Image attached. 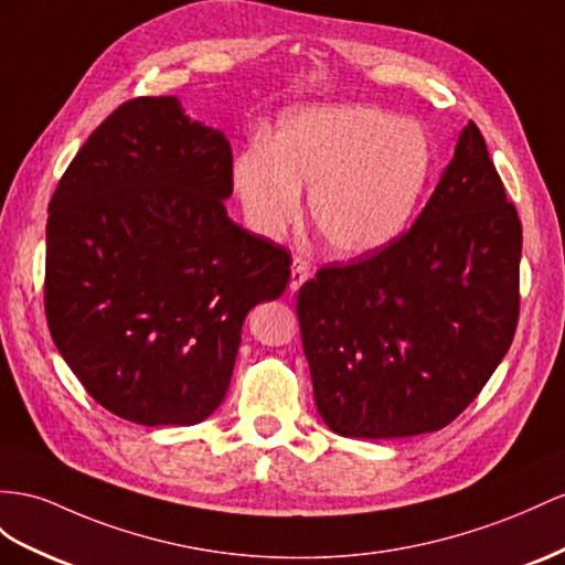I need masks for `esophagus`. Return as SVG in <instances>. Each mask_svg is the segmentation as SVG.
<instances>
[{"label": "esophagus", "instance_id": "esophagus-1", "mask_svg": "<svg viewBox=\"0 0 565 565\" xmlns=\"http://www.w3.org/2000/svg\"><path fill=\"white\" fill-rule=\"evenodd\" d=\"M310 279V265L306 263L302 257H294V265H291V284H288V288L291 291H298V288L306 284Z\"/></svg>", "mask_w": 565, "mask_h": 565}]
</instances>
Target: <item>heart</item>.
I'll return each mask as SVG.
<instances>
[{"instance_id":"1","label":"heart","mask_w":565,"mask_h":565,"mask_svg":"<svg viewBox=\"0 0 565 565\" xmlns=\"http://www.w3.org/2000/svg\"><path fill=\"white\" fill-rule=\"evenodd\" d=\"M431 145L420 126L377 107L339 105L288 111L267 145L234 162L248 224L267 238L300 220V188L331 250L355 257L392 245L413 222L431 179Z\"/></svg>"}]
</instances>
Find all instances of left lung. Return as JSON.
<instances>
[{"mask_svg":"<svg viewBox=\"0 0 565 565\" xmlns=\"http://www.w3.org/2000/svg\"><path fill=\"white\" fill-rule=\"evenodd\" d=\"M523 226L475 121L415 224L298 291L317 411L341 437L454 423L499 367L520 315Z\"/></svg>","mask_w":565,"mask_h":565,"instance_id":"obj_1","label":"left lung"}]
</instances>
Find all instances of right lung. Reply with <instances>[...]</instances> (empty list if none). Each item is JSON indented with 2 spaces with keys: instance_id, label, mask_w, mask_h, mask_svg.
<instances>
[{
  "instance_id": "1",
  "label": "right lung",
  "mask_w": 565,
  "mask_h": 565,
  "mask_svg": "<svg viewBox=\"0 0 565 565\" xmlns=\"http://www.w3.org/2000/svg\"><path fill=\"white\" fill-rule=\"evenodd\" d=\"M231 191L224 134L188 119L177 97H134L50 200V334L85 392L128 423L210 417L245 315L291 279V253L228 220Z\"/></svg>"
}]
</instances>
